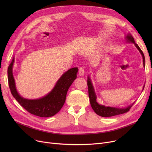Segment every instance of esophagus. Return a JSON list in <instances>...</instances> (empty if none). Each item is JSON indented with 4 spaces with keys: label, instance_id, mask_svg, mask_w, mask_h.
I'll return each mask as SVG.
<instances>
[{
    "label": "esophagus",
    "instance_id": "1",
    "mask_svg": "<svg viewBox=\"0 0 152 152\" xmlns=\"http://www.w3.org/2000/svg\"><path fill=\"white\" fill-rule=\"evenodd\" d=\"M78 72H79V75L80 76H83L84 75V69L82 67H80L79 68Z\"/></svg>",
    "mask_w": 152,
    "mask_h": 152
}]
</instances>
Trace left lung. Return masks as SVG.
Listing matches in <instances>:
<instances>
[{
    "label": "left lung",
    "instance_id": "1",
    "mask_svg": "<svg viewBox=\"0 0 152 152\" xmlns=\"http://www.w3.org/2000/svg\"><path fill=\"white\" fill-rule=\"evenodd\" d=\"M127 41L128 42H131L132 43H134L135 47L137 48V49L139 50L140 53L142 55L143 57V65L145 66V57L144 55H143V52L142 50L140 49V47L139 45L135 43L134 39L131 34H128V36H126ZM87 86H88V92H89V100L91 103V105L94 110V111L95 112V113L97 114L98 115L102 116V117H110V116H113L118 115H121L125 113H127V111H129L132 106L133 105H131L129 107H127L126 108H113V107H106L103 105H99V103L96 101V95H95L94 88L92 84L91 83V81L88 77V80H87ZM144 89V87H143Z\"/></svg>",
    "mask_w": 152,
    "mask_h": 152
}]
</instances>
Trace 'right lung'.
I'll list each match as a JSON object with an SVG mask.
<instances>
[{
  "label": "right lung",
  "mask_w": 152,
  "mask_h": 152,
  "mask_svg": "<svg viewBox=\"0 0 152 152\" xmlns=\"http://www.w3.org/2000/svg\"><path fill=\"white\" fill-rule=\"evenodd\" d=\"M14 58L8 68V79L11 93L20 104L29 113L40 117H50L57 114L65 103L69 87L76 78L77 68H71L64 73L52 91L44 97L37 100L23 99L18 94L12 73Z\"/></svg>",
  "instance_id": "add662e5"
}]
</instances>
